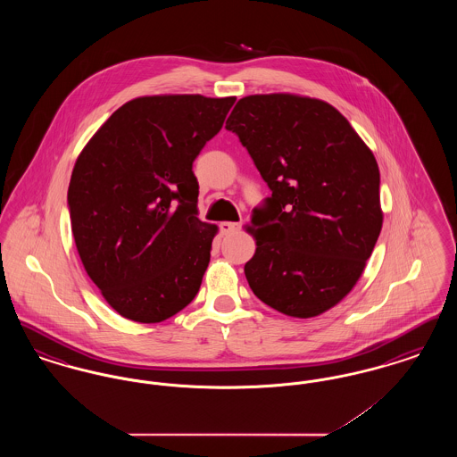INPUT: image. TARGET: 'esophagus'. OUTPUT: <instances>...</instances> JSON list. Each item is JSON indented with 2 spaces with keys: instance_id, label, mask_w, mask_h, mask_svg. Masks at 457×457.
Listing matches in <instances>:
<instances>
[{
  "instance_id": "esophagus-1",
  "label": "esophagus",
  "mask_w": 457,
  "mask_h": 457,
  "mask_svg": "<svg viewBox=\"0 0 457 457\" xmlns=\"http://www.w3.org/2000/svg\"><path fill=\"white\" fill-rule=\"evenodd\" d=\"M219 228H220L222 235H233L241 229V222H220Z\"/></svg>"
}]
</instances>
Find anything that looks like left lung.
Segmentation results:
<instances>
[{
	"mask_svg": "<svg viewBox=\"0 0 457 457\" xmlns=\"http://www.w3.org/2000/svg\"><path fill=\"white\" fill-rule=\"evenodd\" d=\"M226 130L272 192L248 228L257 250L246 281L284 315L324 313L360 279L382 229L373 154L337 109L293 94L239 99Z\"/></svg>",
	"mask_w": 457,
	"mask_h": 457,
	"instance_id": "1",
	"label": "left lung"
}]
</instances>
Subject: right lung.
Wrapping results in <instances>:
<instances>
[{"mask_svg":"<svg viewBox=\"0 0 457 457\" xmlns=\"http://www.w3.org/2000/svg\"><path fill=\"white\" fill-rule=\"evenodd\" d=\"M235 101L137 97L79 155L68 187L71 233L88 278L121 317L162 322L195 298L218 228L196 218L192 168Z\"/></svg>","mask_w":457,"mask_h":457,"instance_id":"add662e5","label":"right lung"}]
</instances>
